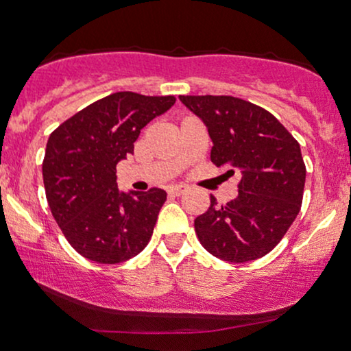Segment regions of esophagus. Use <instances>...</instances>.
<instances>
[{
	"label": "esophagus",
	"mask_w": 351,
	"mask_h": 351,
	"mask_svg": "<svg viewBox=\"0 0 351 351\" xmlns=\"http://www.w3.org/2000/svg\"><path fill=\"white\" fill-rule=\"evenodd\" d=\"M186 189H188V186H184V184H176V186H171L170 189H168V193L173 196H180V195H183Z\"/></svg>",
	"instance_id": "1"
}]
</instances>
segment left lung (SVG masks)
Instances as JSON below:
<instances>
[{"label":"left lung","mask_w":351,"mask_h":351,"mask_svg":"<svg viewBox=\"0 0 351 351\" xmlns=\"http://www.w3.org/2000/svg\"><path fill=\"white\" fill-rule=\"evenodd\" d=\"M208 127L211 162L241 173L237 196L195 219L201 245L228 263H247L280 243L302 206L300 145L265 108L232 95H180Z\"/></svg>","instance_id":"obj_1"}]
</instances>
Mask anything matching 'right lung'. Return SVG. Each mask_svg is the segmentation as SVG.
Here are the masks:
<instances>
[{
    "mask_svg": "<svg viewBox=\"0 0 351 351\" xmlns=\"http://www.w3.org/2000/svg\"><path fill=\"white\" fill-rule=\"evenodd\" d=\"M115 92L90 104L49 135L43 180L51 213L72 247L88 261L119 264L142 252L167 193H120L117 163L134 153L140 130L175 104Z\"/></svg>",
    "mask_w": 351,
    "mask_h": 351,
    "instance_id": "1",
    "label": "right lung"
}]
</instances>
